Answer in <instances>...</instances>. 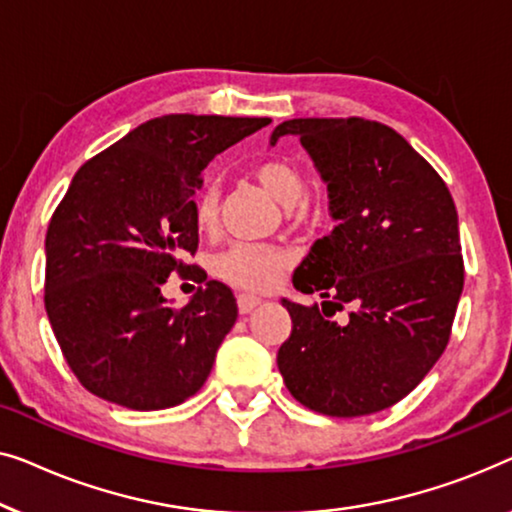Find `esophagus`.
I'll return each mask as SVG.
<instances>
[{
    "mask_svg": "<svg viewBox=\"0 0 512 512\" xmlns=\"http://www.w3.org/2000/svg\"><path fill=\"white\" fill-rule=\"evenodd\" d=\"M236 301H239V311H241V315H248V313H253L257 306H262V299L259 297H255V294H239V297H236Z\"/></svg>",
    "mask_w": 512,
    "mask_h": 512,
    "instance_id": "34e87169",
    "label": "esophagus"
}]
</instances>
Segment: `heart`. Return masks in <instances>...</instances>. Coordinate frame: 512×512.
I'll list each match as a JSON object with an SVG mask.
<instances>
[{"instance_id":"b5f03b06","label":"heart","mask_w":512,"mask_h":512,"mask_svg":"<svg viewBox=\"0 0 512 512\" xmlns=\"http://www.w3.org/2000/svg\"><path fill=\"white\" fill-rule=\"evenodd\" d=\"M253 178L262 185L266 194L280 201L283 206H294L304 194V176L297 164L283 157H266L253 167ZM218 190L204 185L194 194L192 215L201 232H211L218 222ZM287 266V255L273 246H253V243H236L225 253L215 255L211 269L218 278L243 290H271L278 283L280 273Z\"/></svg>"}]
</instances>
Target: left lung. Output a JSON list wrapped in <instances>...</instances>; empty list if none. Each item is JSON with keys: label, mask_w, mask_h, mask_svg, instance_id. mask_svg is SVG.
<instances>
[{"label": "left lung", "mask_w": 512, "mask_h": 512, "mask_svg": "<svg viewBox=\"0 0 512 512\" xmlns=\"http://www.w3.org/2000/svg\"><path fill=\"white\" fill-rule=\"evenodd\" d=\"M329 190L338 225L313 243L294 287L318 304L283 301L292 334L278 350L287 390L315 413L359 417L420 385L450 341L464 257L457 208L436 169L383 122L294 118ZM349 308L345 323L333 315Z\"/></svg>", "instance_id": "8db88e82"}]
</instances>
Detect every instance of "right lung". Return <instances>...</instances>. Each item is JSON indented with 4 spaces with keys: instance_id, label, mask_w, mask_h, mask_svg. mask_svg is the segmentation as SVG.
Instances as JSON below:
<instances>
[{
    "instance_id": "1",
    "label": "right lung",
    "mask_w": 512,
    "mask_h": 512,
    "mask_svg": "<svg viewBox=\"0 0 512 512\" xmlns=\"http://www.w3.org/2000/svg\"><path fill=\"white\" fill-rule=\"evenodd\" d=\"M269 122L162 115L76 171L46 232L43 301L69 369L95 397L162 410L206 383L239 318L234 294L208 280L176 308L162 285L171 273L201 276L183 262L199 243L192 204L201 171Z\"/></svg>"
}]
</instances>
